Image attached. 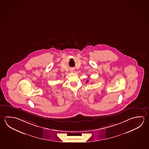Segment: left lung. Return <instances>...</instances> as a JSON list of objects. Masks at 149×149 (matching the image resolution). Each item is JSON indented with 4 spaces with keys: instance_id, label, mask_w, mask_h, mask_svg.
<instances>
[{
    "instance_id": "obj_1",
    "label": "left lung",
    "mask_w": 149,
    "mask_h": 149,
    "mask_svg": "<svg viewBox=\"0 0 149 149\" xmlns=\"http://www.w3.org/2000/svg\"><path fill=\"white\" fill-rule=\"evenodd\" d=\"M87 82H88V81H87Z\"/></svg>"
}]
</instances>
